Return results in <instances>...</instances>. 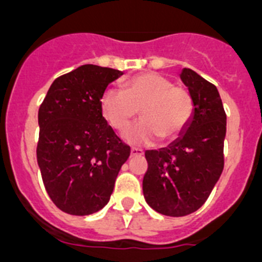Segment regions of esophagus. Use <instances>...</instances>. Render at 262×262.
I'll use <instances>...</instances> for the list:
<instances>
[{"instance_id":"1","label":"esophagus","mask_w":262,"mask_h":262,"mask_svg":"<svg viewBox=\"0 0 262 262\" xmlns=\"http://www.w3.org/2000/svg\"><path fill=\"white\" fill-rule=\"evenodd\" d=\"M143 154H144V152H143V149H140V148H131V157L142 156Z\"/></svg>"}]
</instances>
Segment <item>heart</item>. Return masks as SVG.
Masks as SVG:
<instances>
[{
    "mask_svg": "<svg viewBox=\"0 0 262 262\" xmlns=\"http://www.w3.org/2000/svg\"><path fill=\"white\" fill-rule=\"evenodd\" d=\"M103 118L123 133L138 115L142 122L124 135L129 144H151L157 138L172 140L187 128L194 114V101L185 88L176 86L159 73H142L124 81L122 92L107 89L99 99Z\"/></svg>",
    "mask_w": 262,
    "mask_h": 262,
    "instance_id": "obj_1",
    "label": "heart"
}]
</instances>
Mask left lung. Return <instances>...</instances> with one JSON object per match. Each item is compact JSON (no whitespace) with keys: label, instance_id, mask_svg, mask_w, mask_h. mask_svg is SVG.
I'll return each mask as SVG.
<instances>
[{"label":"left lung","instance_id":"1","mask_svg":"<svg viewBox=\"0 0 262 262\" xmlns=\"http://www.w3.org/2000/svg\"><path fill=\"white\" fill-rule=\"evenodd\" d=\"M180 77L194 101L190 123L168 147L145 151L143 194L155 211L166 216L200 209L224 166L227 117L216 86L189 68Z\"/></svg>","mask_w":262,"mask_h":262}]
</instances>
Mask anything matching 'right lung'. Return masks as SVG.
Here are the masks:
<instances>
[{"label":"right lung","instance_id":"1","mask_svg":"<svg viewBox=\"0 0 262 262\" xmlns=\"http://www.w3.org/2000/svg\"><path fill=\"white\" fill-rule=\"evenodd\" d=\"M123 75L85 64L53 81L39 107L36 159L52 202L71 215H90L107 205L129 156L107 124L99 99Z\"/></svg>","mask_w":262,"mask_h":262}]
</instances>
